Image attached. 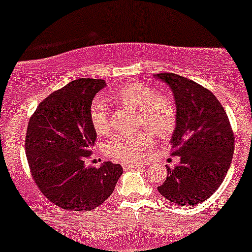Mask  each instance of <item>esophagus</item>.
Instances as JSON below:
<instances>
[{
  "label": "esophagus",
  "instance_id": "esophagus-1",
  "mask_svg": "<svg viewBox=\"0 0 252 252\" xmlns=\"http://www.w3.org/2000/svg\"><path fill=\"white\" fill-rule=\"evenodd\" d=\"M123 167H124V170H129V168L142 167V165L135 164V163H123Z\"/></svg>",
  "mask_w": 252,
  "mask_h": 252
}]
</instances>
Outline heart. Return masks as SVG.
Returning a JSON list of instances; mask_svg holds the SVG:
<instances>
[{
  "mask_svg": "<svg viewBox=\"0 0 252 252\" xmlns=\"http://www.w3.org/2000/svg\"><path fill=\"white\" fill-rule=\"evenodd\" d=\"M117 103L135 111V125L143 127L157 137H165L173 132L177 123V109L166 96L143 84H126L112 94ZM110 109L102 98H95L89 108V119L98 135L109 133ZM153 144L149 133L117 134L104 146L106 156L123 161L139 160L144 151Z\"/></svg>",
  "mask_w": 252,
  "mask_h": 252,
  "instance_id": "obj_1",
  "label": "heart"
}]
</instances>
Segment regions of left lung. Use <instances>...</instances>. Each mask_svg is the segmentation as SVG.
Instances as JSON below:
<instances>
[{
  "mask_svg": "<svg viewBox=\"0 0 252 252\" xmlns=\"http://www.w3.org/2000/svg\"><path fill=\"white\" fill-rule=\"evenodd\" d=\"M172 89L177 123L170 143L180 157L167 168L161 196L184 206L208 199L222 184L234 154V134L222 105L209 89L174 73L154 75Z\"/></svg>",
  "mask_w": 252,
  "mask_h": 252,
  "instance_id": "8db88e82",
  "label": "left lung"
}]
</instances>
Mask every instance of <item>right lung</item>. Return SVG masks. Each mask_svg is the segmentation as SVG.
Here are the masks:
<instances>
[{
	"instance_id": "obj_1",
	"label": "right lung",
	"mask_w": 252,
	"mask_h": 252,
	"mask_svg": "<svg viewBox=\"0 0 252 252\" xmlns=\"http://www.w3.org/2000/svg\"><path fill=\"white\" fill-rule=\"evenodd\" d=\"M102 79L81 78L44 98L27 127L26 157L34 181L46 197L70 211H91L113 192L123 167L104 161L99 168L85 165L96 132L89 119Z\"/></svg>"
}]
</instances>
